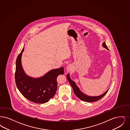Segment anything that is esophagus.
Masks as SVG:
<instances>
[{
	"mask_svg": "<svg viewBox=\"0 0 130 130\" xmlns=\"http://www.w3.org/2000/svg\"><path fill=\"white\" fill-rule=\"evenodd\" d=\"M72 69H73V67H72V66L71 65H70V64L68 65L67 66V67H66V70H67V72H70V71H71Z\"/></svg>",
	"mask_w": 130,
	"mask_h": 130,
	"instance_id": "esophagus-1",
	"label": "esophagus"
}]
</instances>
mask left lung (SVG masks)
Returning <instances> with one entry per match:
<instances>
[{
	"label": "left lung",
	"instance_id": "left-lung-1",
	"mask_svg": "<svg viewBox=\"0 0 130 130\" xmlns=\"http://www.w3.org/2000/svg\"><path fill=\"white\" fill-rule=\"evenodd\" d=\"M102 46L104 47V48H105V49L108 50V48L107 46L106 45L105 42H104L102 44ZM67 78L68 79V80L69 82V83L70 84V85L73 88L74 93L75 94V95L78 97L79 99H80L81 100L86 102H95V101H97L99 100L100 99H101L102 98H103L104 96L107 93V92H108L109 89H108L104 93L99 95L97 96H88L85 93H84L83 92H82L80 88H79L78 86L76 85V83L73 81L71 78L70 77V74H68L67 75Z\"/></svg>",
	"mask_w": 130,
	"mask_h": 130
}]
</instances>
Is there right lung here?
Listing matches in <instances>:
<instances>
[{
    "mask_svg": "<svg viewBox=\"0 0 130 130\" xmlns=\"http://www.w3.org/2000/svg\"><path fill=\"white\" fill-rule=\"evenodd\" d=\"M23 47L16 61L15 78L16 86L27 100L35 103L44 104L52 98L57 90V78L64 74L63 67L49 71L43 76L33 78L26 74L21 63Z\"/></svg>",
    "mask_w": 130,
    "mask_h": 130,
    "instance_id": "obj_1",
    "label": "right lung"
}]
</instances>
